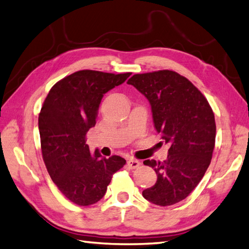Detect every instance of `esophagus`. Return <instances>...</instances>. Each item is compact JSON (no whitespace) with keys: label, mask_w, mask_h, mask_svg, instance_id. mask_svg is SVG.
<instances>
[{"label":"esophagus","mask_w":249,"mask_h":249,"mask_svg":"<svg viewBox=\"0 0 249 249\" xmlns=\"http://www.w3.org/2000/svg\"><path fill=\"white\" fill-rule=\"evenodd\" d=\"M126 163H127V166H129L130 169H132V170L136 169V167H138L140 165L139 161L136 160V159H134V158H129V159H127Z\"/></svg>","instance_id":"34e87169"}]
</instances>
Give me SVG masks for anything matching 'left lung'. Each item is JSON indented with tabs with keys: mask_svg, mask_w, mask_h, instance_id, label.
I'll list each match as a JSON object with an SVG mask.
<instances>
[{
	"mask_svg": "<svg viewBox=\"0 0 249 249\" xmlns=\"http://www.w3.org/2000/svg\"><path fill=\"white\" fill-rule=\"evenodd\" d=\"M127 84L149 100L154 127L170 145L163 162L143 161L155 170L157 181L142 196L160 206L178 203L199 184L211 163L216 139L213 110L203 94L177 72L135 74Z\"/></svg>",
	"mask_w": 249,
	"mask_h": 249,
	"instance_id": "obj_1",
	"label": "left lung"
}]
</instances>
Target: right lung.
I'll return each mask as SVG.
<instances>
[{
    "mask_svg": "<svg viewBox=\"0 0 249 249\" xmlns=\"http://www.w3.org/2000/svg\"><path fill=\"white\" fill-rule=\"evenodd\" d=\"M131 73L113 74L82 70L52 87L38 116L43 159L53 182L71 202L96 203L107 192L114 173L125 160L106 158L86 144V135L96 124L104 94L122 85Z\"/></svg>",
    "mask_w": 249,
    "mask_h": 249,
    "instance_id": "right-lung-1",
    "label": "right lung"
}]
</instances>
